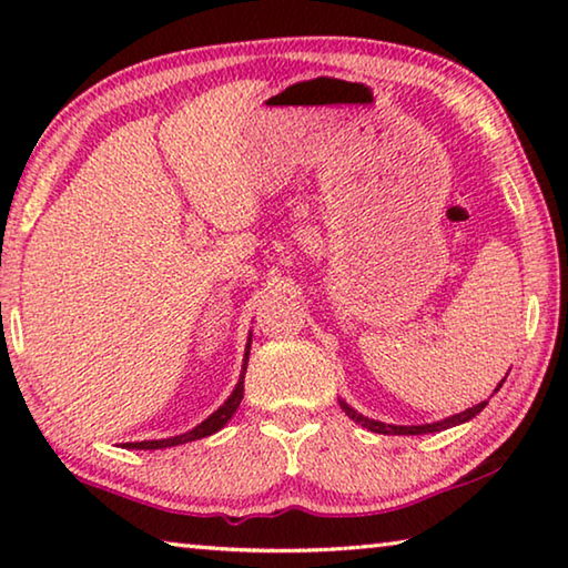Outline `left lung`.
<instances>
[{"label":"left lung","mask_w":568,"mask_h":568,"mask_svg":"<svg viewBox=\"0 0 568 568\" xmlns=\"http://www.w3.org/2000/svg\"><path fill=\"white\" fill-rule=\"evenodd\" d=\"M504 381H506V378H504ZM504 381H501V383H504ZM501 383H498V388H501ZM498 388H496V390H498ZM341 408L345 410V416L353 418L355 423H361L363 428L373 430V434H386V436H418V434H436V430H446V428H450V426H458V423L470 420V418L478 416V413L486 408V400L478 403V406H474V408H466L464 413H456V416L444 418V420H436V423H423V426H393V423H381V420L365 418L363 413L353 410L345 400H341Z\"/></svg>","instance_id":"8db88e82"}]
</instances>
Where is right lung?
Listing matches in <instances>:
<instances>
[{
	"mask_svg": "<svg viewBox=\"0 0 568 568\" xmlns=\"http://www.w3.org/2000/svg\"><path fill=\"white\" fill-rule=\"evenodd\" d=\"M253 335V333H250ZM247 355H250V338H247V345H245V358H243V373H240V381L235 390L230 393V398L220 406L213 416H207L200 426H195L192 430H187V434L182 436H172V438H160V440H138V444H124L128 448H138V450H155V448H170V446H180V444H187V440H197V438H205V436H213L215 430H220L225 426V423L233 418V413L237 410L240 400H243V381H245V368H247Z\"/></svg>",
	"mask_w": 568,
	"mask_h": 568,
	"instance_id": "1",
	"label": "right lung"
}]
</instances>
